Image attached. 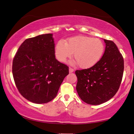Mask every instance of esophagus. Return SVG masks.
Masks as SVG:
<instances>
[{
	"label": "esophagus",
	"mask_w": 134,
	"mask_h": 134,
	"mask_svg": "<svg viewBox=\"0 0 134 134\" xmlns=\"http://www.w3.org/2000/svg\"><path fill=\"white\" fill-rule=\"evenodd\" d=\"M74 71H75L74 69L72 68H71V67H69V71L70 73H72V72H74Z\"/></svg>",
	"instance_id": "1"
}]
</instances>
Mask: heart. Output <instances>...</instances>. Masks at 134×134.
<instances>
[{"label":"heart","instance_id":"obj_1","mask_svg":"<svg viewBox=\"0 0 134 134\" xmlns=\"http://www.w3.org/2000/svg\"><path fill=\"white\" fill-rule=\"evenodd\" d=\"M55 56L60 62L74 58L81 68H90L99 62L104 52V44L99 39L78 36L66 41H59L55 46Z\"/></svg>","mask_w":134,"mask_h":134}]
</instances>
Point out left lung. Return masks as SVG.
I'll return each instance as SVG.
<instances>
[{
	"label": "left lung",
	"mask_w": 134,
	"mask_h": 134,
	"mask_svg": "<svg viewBox=\"0 0 134 134\" xmlns=\"http://www.w3.org/2000/svg\"><path fill=\"white\" fill-rule=\"evenodd\" d=\"M105 52L90 68L76 70V91L83 102L99 105L109 100L118 91L122 79L124 63L122 54L114 42L104 39Z\"/></svg>",
	"instance_id": "8db88e82"
}]
</instances>
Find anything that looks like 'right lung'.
Segmentation results:
<instances>
[{
  "mask_svg": "<svg viewBox=\"0 0 134 134\" xmlns=\"http://www.w3.org/2000/svg\"><path fill=\"white\" fill-rule=\"evenodd\" d=\"M52 34L26 39L13 60L12 74L19 92L35 104H45L57 95L69 74L67 65L56 60Z\"/></svg>",
  "mask_w": 134,
  "mask_h": 134,
  "instance_id": "add662e5",
  "label": "right lung"
}]
</instances>
